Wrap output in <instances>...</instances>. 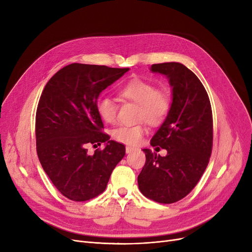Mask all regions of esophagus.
I'll use <instances>...</instances> for the list:
<instances>
[{
  "label": "esophagus",
  "mask_w": 252,
  "mask_h": 252,
  "mask_svg": "<svg viewBox=\"0 0 252 252\" xmlns=\"http://www.w3.org/2000/svg\"><path fill=\"white\" fill-rule=\"evenodd\" d=\"M134 150H135V148H133V147H128V146L126 147V153H130L131 151H134Z\"/></svg>",
  "instance_id": "esophagus-1"
}]
</instances>
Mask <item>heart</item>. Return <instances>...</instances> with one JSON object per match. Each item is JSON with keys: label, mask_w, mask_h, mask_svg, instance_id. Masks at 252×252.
<instances>
[{"label": "heart", "mask_w": 252, "mask_h": 252, "mask_svg": "<svg viewBox=\"0 0 252 252\" xmlns=\"http://www.w3.org/2000/svg\"><path fill=\"white\" fill-rule=\"evenodd\" d=\"M121 98L138 104V119L152 126L164 121L171 106V98L165 89H156L155 85L140 77L130 78L118 89ZM96 110L100 118L107 124H114L117 118V104L108 97H100L96 101ZM147 127L143 124L124 126L115 128L112 137L115 141L129 146H136L147 134Z\"/></svg>", "instance_id": "b5f03b06"}]
</instances>
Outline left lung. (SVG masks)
<instances>
[{
	"label": "left lung",
	"mask_w": 252,
	"mask_h": 252,
	"mask_svg": "<svg viewBox=\"0 0 252 252\" xmlns=\"http://www.w3.org/2000/svg\"><path fill=\"white\" fill-rule=\"evenodd\" d=\"M151 70L166 75L173 87L170 110L150 142L155 151L161 147L167 155L162 157L143 149L146 162L138 176V185L145 197L170 204L194 189L209 162L214 140L213 111L200 79L185 65L153 64Z\"/></svg>",
	"instance_id": "8db88e82"
}]
</instances>
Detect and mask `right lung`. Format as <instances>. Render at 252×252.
Returning a JSON list of instances; mask_svg holds the SVG:
<instances>
[{
  "instance_id": "add662e5",
  "label": "right lung",
  "mask_w": 252,
  "mask_h": 252,
  "mask_svg": "<svg viewBox=\"0 0 252 252\" xmlns=\"http://www.w3.org/2000/svg\"><path fill=\"white\" fill-rule=\"evenodd\" d=\"M128 68L72 63L53 75L39 98L35 115L36 153L45 173L66 198L87 201L104 192L125 154L124 144L103 133L96 110L100 93ZM106 143L91 156L89 144Z\"/></svg>"
}]
</instances>
